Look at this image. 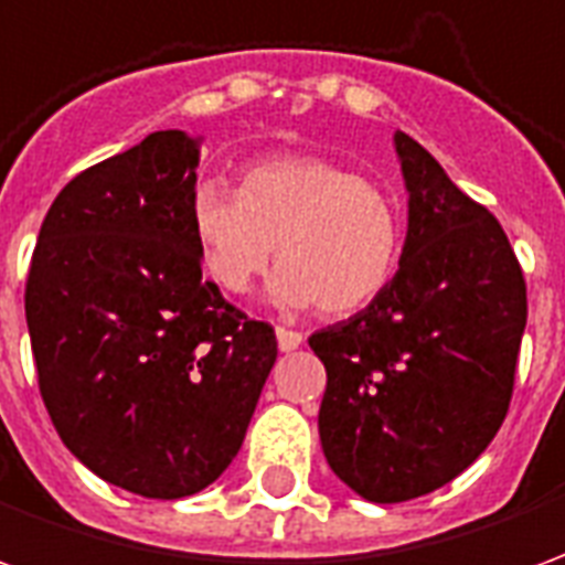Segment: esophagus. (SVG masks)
Masks as SVG:
<instances>
[{
	"instance_id": "esophagus-1",
	"label": "esophagus",
	"mask_w": 565,
	"mask_h": 565,
	"mask_svg": "<svg viewBox=\"0 0 565 565\" xmlns=\"http://www.w3.org/2000/svg\"><path fill=\"white\" fill-rule=\"evenodd\" d=\"M275 335H278V348H281V351H296V348L302 344V332L287 330V327H278Z\"/></svg>"
}]
</instances>
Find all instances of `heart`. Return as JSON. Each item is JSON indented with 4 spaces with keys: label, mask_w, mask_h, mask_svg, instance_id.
Wrapping results in <instances>:
<instances>
[{
    "label": "heart",
    "mask_w": 565,
    "mask_h": 565,
    "mask_svg": "<svg viewBox=\"0 0 565 565\" xmlns=\"http://www.w3.org/2000/svg\"><path fill=\"white\" fill-rule=\"evenodd\" d=\"M186 211L211 281L242 296L278 257L269 294L284 308H366L384 294L403 254L399 202L323 157L247 162L238 190L199 181Z\"/></svg>",
    "instance_id": "obj_1"
}]
</instances>
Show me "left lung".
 Wrapping results in <instances>:
<instances>
[{
    "label": "left lung",
    "mask_w": 565,
    "mask_h": 565,
    "mask_svg": "<svg viewBox=\"0 0 565 565\" xmlns=\"http://www.w3.org/2000/svg\"><path fill=\"white\" fill-rule=\"evenodd\" d=\"M399 269L308 344L327 366L318 429L330 469L369 502L433 493L469 469L509 412L526 284L499 221L412 136Z\"/></svg>",
    "instance_id": "1"
}]
</instances>
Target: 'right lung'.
<instances>
[{
  "instance_id": "add662e5",
  "label": "right lung",
  "mask_w": 565,
  "mask_h": 565,
  "mask_svg": "<svg viewBox=\"0 0 565 565\" xmlns=\"http://www.w3.org/2000/svg\"><path fill=\"white\" fill-rule=\"evenodd\" d=\"M196 166L199 139L162 129L75 174L26 278L39 391L63 445L148 499L221 478L278 356L269 323L202 278Z\"/></svg>"
}]
</instances>
